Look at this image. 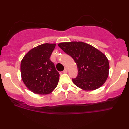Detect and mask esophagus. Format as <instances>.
<instances>
[{"instance_id":"34e87169","label":"esophagus","mask_w":129,"mask_h":129,"mask_svg":"<svg viewBox=\"0 0 129 129\" xmlns=\"http://www.w3.org/2000/svg\"><path fill=\"white\" fill-rule=\"evenodd\" d=\"M63 73H67V72H68V69H67L66 68H65L64 69V70H63Z\"/></svg>"}]
</instances>
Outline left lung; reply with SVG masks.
<instances>
[{
  "instance_id": "obj_1",
  "label": "left lung",
  "mask_w": 129,
  "mask_h": 129,
  "mask_svg": "<svg viewBox=\"0 0 129 129\" xmlns=\"http://www.w3.org/2000/svg\"><path fill=\"white\" fill-rule=\"evenodd\" d=\"M58 46L76 63L78 75L72 79L76 86L90 91L105 83L109 75V63L103 53L83 42H63Z\"/></svg>"
}]
</instances>
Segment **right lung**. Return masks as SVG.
<instances>
[{
    "instance_id": "add662e5",
    "label": "right lung",
    "mask_w": 129,
    "mask_h": 129,
    "mask_svg": "<svg viewBox=\"0 0 129 129\" xmlns=\"http://www.w3.org/2000/svg\"><path fill=\"white\" fill-rule=\"evenodd\" d=\"M55 46V43L39 45L29 51L21 61L23 82L35 94H50L57 87L60 75L50 60Z\"/></svg>"
}]
</instances>
